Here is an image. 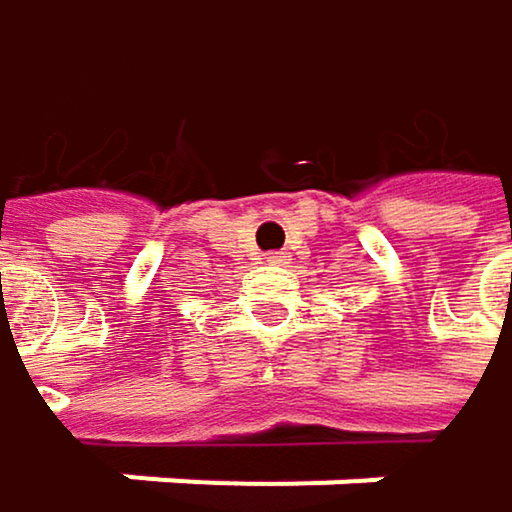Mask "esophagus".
Wrapping results in <instances>:
<instances>
[{
    "instance_id": "obj_1",
    "label": "esophagus",
    "mask_w": 512,
    "mask_h": 512,
    "mask_svg": "<svg viewBox=\"0 0 512 512\" xmlns=\"http://www.w3.org/2000/svg\"><path fill=\"white\" fill-rule=\"evenodd\" d=\"M265 262H268V265H284V262H287V253H280V250L265 253Z\"/></svg>"
}]
</instances>
